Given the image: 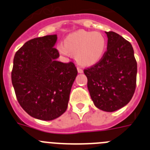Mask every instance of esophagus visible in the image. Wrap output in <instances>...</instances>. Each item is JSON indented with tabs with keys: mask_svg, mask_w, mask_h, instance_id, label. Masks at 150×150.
I'll return each instance as SVG.
<instances>
[{
	"mask_svg": "<svg viewBox=\"0 0 150 150\" xmlns=\"http://www.w3.org/2000/svg\"><path fill=\"white\" fill-rule=\"evenodd\" d=\"M77 71H78V73H79V74H82V73L83 72V70L81 68V67H77Z\"/></svg>",
	"mask_w": 150,
	"mask_h": 150,
	"instance_id": "1",
	"label": "esophagus"
}]
</instances>
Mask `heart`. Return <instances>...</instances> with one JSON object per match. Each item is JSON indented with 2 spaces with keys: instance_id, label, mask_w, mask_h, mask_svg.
I'll use <instances>...</instances> for the list:
<instances>
[{
  "instance_id": "1",
  "label": "heart",
  "mask_w": 150,
  "mask_h": 150,
  "mask_svg": "<svg viewBox=\"0 0 150 150\" xmlns=\"http://www.w3.org/2000/svg\"><path fill=\"white\" fill-rule=\"evenodd\" d=\"M106 41L98 32L78 30L69 35L64 44L58 46L59 52L65 55H76L80 64L91 66L98 62L104 55Z\"/></svg>"
}]
</instances>
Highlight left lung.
Wrapping results in <instances>:
<instances>
[{
  "label": "left lung",
  "mask_w": 150,
  "mask_h": 150,
  "mask_svg": "<svg viewBox=\"0 0 150 150\" xmlns=\"http://www.w3.org/2000/svg\"><path fill=\"white\" fill-rule=\"evenodd\" d=\"M106 34L107 51L98 62L84 69V74L94 104L101 110L113 112L132 98L137 67L130 42L113 31Z\"/></svg>",
  "instance_id": "1"
}]
</instances>
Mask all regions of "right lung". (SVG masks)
<instances>
[{
  "label": "right lung",
  "mask_w": 150,
  "mask_h": 150,
  "mask_svg": "<svg viewBox=\"0 0 150 150\" xmlns=\"http://www.w3.org/2000/svg\"><path fill=\"white\" fill-rule=\"evenodd\" d=\"M57 35L27 41L16 52L11 73L16 96L23 110L41 120H55L67 108L77 70L72 62L57 61Z\"/></svg>",
  "instance_id": "add662e5"
}]
</instances>
